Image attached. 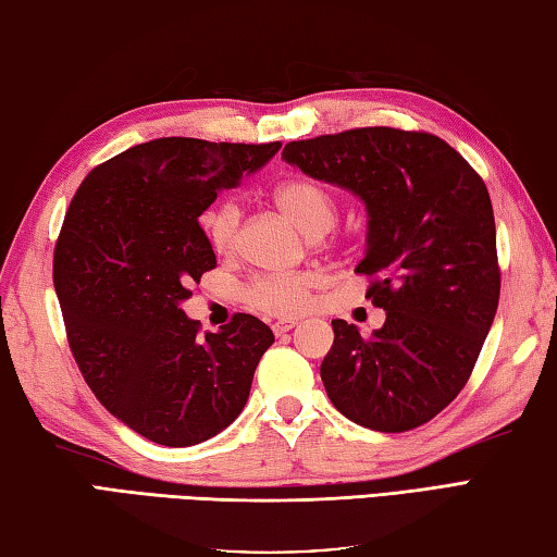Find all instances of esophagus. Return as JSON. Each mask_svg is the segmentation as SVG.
Here are the masks:
<instances>
[{
    "label": "esophagus",
    "instance_id": "esophagus-1",
    "mask_svg": "<svg viewBox=\"0 0 557 557\" xmlns=\"http://www.w3.org/2000/svg\"><path fill=\"white\" fill-rule=\"evenodd\" d=\"M296 324H298L296 318H283V320H276L274 324H271V330H274L276 334H286V332L296 327Z\"/></svg>",
    "mask_w": 557,
    "mask_h": 557
}]
</instances>
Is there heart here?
Instances as JSON below:
<instances>
[{"label":"heart","mask_w":557,"mask_h":557,"mask_svg":"<svg viewBox=\"0 0 557 557\" xmlns=\"http://www.w3.org/2000/svg\"><path fill=\"white\" fill-rule=\"evenodd\" d=\"M274 203L310 239L327 235L339 215L337 198L318 180H290L278 184L274 191ZM239 218H243L239 203L223 201L208 208L201 220H198L206 243L218 255H225V251L233 249ZM314 286H318V276L314 274L255 278L245 288V302L259 312L293 314L308 306Z\"/></svg>","instance_id":"obj_1"}]
</instances>
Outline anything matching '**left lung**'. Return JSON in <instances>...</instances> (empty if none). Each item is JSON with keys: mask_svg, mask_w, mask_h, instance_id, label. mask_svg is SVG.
I'll return each instance as SVG.
<instances>
[{"mask_svg": "<svg viewBox=\"0 0 557 557\" xmlns=\"http://www.w3.org/2000/svg\"><path fill=\"white\" fill-rule=\"evenodd\" d=\"M283 160L359 196L369 215L356 274L385 310L363 337L332 320L320 375L332 405L373 432L429 422L463 391L499 302L497 230L485 182L429 133L356 128L288 143Z\"/></svg>", "mask_w": 557, "mask_h": 557, "instance_id": "1", "label": "left lung"}]
</instances>
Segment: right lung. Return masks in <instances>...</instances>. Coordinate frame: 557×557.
Instances as JSON below:
<instances>
[{
	"instance_id": "obj_1",
	"label": "right lung",
	"mask_w": 557,
	"mask_h": 557,
	"mask_svg": "<svg viewBox=\"0 0 557 557\" xmlns=\"http://www.w3.org/2000/svg\"><path fill=\"white\" fill-rule=\"evenodd\" d=\"M278 150L140 143L94 166L67 208L52 281L72 356L99 403L154 444L194 446L233 424L274 344L245 312L201 337L182 302L215 267L198 218Z\"/></svg>"
}]
</instances>
